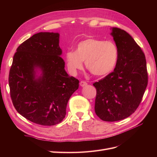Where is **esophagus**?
I'll return each instance as SVG.
<instances>
[{"label": "esophagus", "mask_w": 157, "mask_h": 157, "mask_svg": "<svg viewBox=\"0 0 157 157\" xmlns=\"http://www.w3.org/2000/svg\"><path fill=\"white\" fill-rule=\"evenodd\" d=\"M87 82H84V81H81L80 82V86H81V87H84V86H87Z\"/></svg>", "instance_id": "esophagus-1"}]
</instances>
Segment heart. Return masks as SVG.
<instances>
[{"label":"heart","instance_id":"b5f03b06","mask_svg":"<svg viewBox=\"0 0 157 157\" xmlns=\"http://www.w3.org/2000/svg\"><path fill=\"white\" fill-rule=\"evenodd\" d=\"M118 46L111 40L89 38L78 42L75 51L65 53L67 69L71 75H76L83 67L96 76L105 75L115 69L118 59Z\"/></svg>","mask_w":157,"mask_h":157}]
</instances>
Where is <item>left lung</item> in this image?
<instances>
[{"instance_id":"left-lung-1","label":"left lung","mask_w":157,"mask_h":157,"mask_svg":"<svg viewBox=\"0 0 157 157\" xmlns=\"http://www.w3.org/2000/svg\"><path fill=\"white\" fill-rule=\"evenodd\" d=\"M111 35L119 50L113 72L95 82V112L102 121H118L138 107L148 82L145 54L131 35L111 27Z\"/></svg>"}]
</instances>
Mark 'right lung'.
Returning <instances> with one entry per match:
<instances>
[{
	"mask_svg": "<svg viewBox=\"0 0 157 157\" xmlns=\"http://www.w3.org/2000/svg\"><path fill=\"white\" fill-rule=\"evenodd\" d=\"M59 33L40 32L19 46L9 73V86L16 111L42 126L59 124L79 80L65 70Z\"/></svg>",
	"mask_w": 157,
	"mask_h": 157,
	"instance_id": "1",
	"label": "right lung"
}]
</instances>
